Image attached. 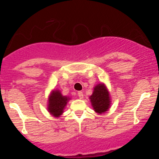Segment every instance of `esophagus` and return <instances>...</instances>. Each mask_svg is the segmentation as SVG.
Returning a JSON list of instances; mask_svg holds the SVG:
<instances>
[{"label":"esophagus","instance_id":"1","mask_svg":"<svg viewBox=\"0 0 159 159\" xmlns=\"http://www.w3.org/2000/svg\"><path fill=\"white\" fill-rule=\"evenodd\" d=\"M78 98H79L80 99H82L83 98H84V94H83L82 91H78Z\"/></svg>","mask_w":159,"mask_h":159}]
</instances>
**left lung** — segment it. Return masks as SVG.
Wrapping results in <instances>:
<instances>
[{"label":"left lung","instance_id":"left-lung-1","mask_svg":"<svg viewBox=\"0 0 159 159\" xmlns=\"http://www.w3.org/2000/svg\"><path fill=\"white\" fill-rule=\"evenodd\" d=\"M89 98L94 111L97 113L104 114L110 108V94L105 84L100 83L96 85Z\"/></svg>","mask_w":159,"mask_h":159}]
</instances>
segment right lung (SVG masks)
Returning a JSON list of instances; mask_svg holds the SVG:
<instances>
[{
	"label": "right lung",
	"instance_id": "obj_1",
	"mask_svg": "<svg viewBox=\"0 0 159 159\" xmlns=\"http://www.w3.org/2000/svg\"><path fill=\"white\" fill-rule=\"evenodd\" d=\"M69 100V98L62 95L59 90H54L49 96L48 110L51 115L58 118L63 114V111Z\"/></svg>",
	"mask_w": 159,
	"mask_h": 159
}]
</instances>
